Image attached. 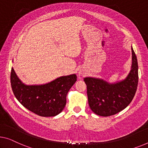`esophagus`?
Listing matches in <instances>:
<instances>
[{"instance_id":"1","label":"esophagus","mask_w":148,"mask_h":148,"mask_svg":"<svg viewBox=\"0 0 148 148\" xmlns=\"http://www.w3.org/2000/svg\"><path fill=\"white\" fill-rule=\"evenodd\" d=\"M79 76H84V72L82 71H80L78 72Z\"/></svg>"}]
</instances>
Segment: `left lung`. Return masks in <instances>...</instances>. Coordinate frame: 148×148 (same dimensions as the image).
<instances>
[{
	"label": "left lung",
	"mask_w": 148,
	"mask_h": 148,
	"mask_svg": "<svg viewBox=\"0 0 148 148\" xmlns=\"http://www.w3.org/2000/svg\"><path fill=\"white\" fill-rule=\"evenodd\" d=\"M132 54L131 70L124 80L109 83L100 78H84L90 108L97 115H114L125 108L133 100L138 84V64L132 47Z\"/></svg>",
	"instance_id": "obj_1"
}]
</instances>
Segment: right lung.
Listing matches in <instances>:
<instances>
[{
    "label": "right lung",
    "mask_w": 148,
    "mask_h": 148,
    "mask_svg": "<svg viewBox=\"0 0 148 148\" xmlns=\"http://www.w3.org/2000/svg\"><path fill=\"white\" fill-rule=\"evenodd\" d=\"M77 80L76 74L64 76L41 85H26L12 68L10 83L18 101L40 116L58 115L64 108L68 91Z\"/></svg>",
    "instance_id": "1"
}]
</instances>
